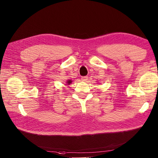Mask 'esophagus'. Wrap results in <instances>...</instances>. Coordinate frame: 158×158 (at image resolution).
Returning <instances> with one entry per match:
<instances>
[{"label": "esophagus", "mask_w": 158, "mask_h": 158, "mask_svg": "<svg viewBox=\"0 0 158 158\" xmlns=\"http://www.w3.org/2000/svg\"><path fill=\"white\" fill-rule=\"evenodd\" d=\"M81 80H82V81H87L88 80V77L87 76L83 77L81 78Z\"/></svg>", "instance_id": "esophagus-1"}]
</instances>
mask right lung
Masks as SVG:
<instances>
[{
  "instance_id": "1",
  "label": "right lung",
  "mask_w": 158,
  "mask_h": 158,
  "mask_svg": "<svg viewBox=\"0 0 158 158\" xmlns=\"http://www.w3.org/2000/svg\"><path fill=\"white\" fill-rule=\"evenodd\" d=\"M72 82H73V81H72L71 79H68V80H67V81H66V85H69Z\"/></svg>"
}]
</instances>
